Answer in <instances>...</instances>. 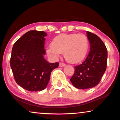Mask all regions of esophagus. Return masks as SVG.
I'll return each mask as SVG.
<instances>
[{
    "label": "esophagus",
    "mask_w": 120,
    "mask_h": 120,
    "mask_svg": "<svg viewBox=\"0 0 120 120\" xmlns=\"http://www.w3.org/2000/svg\"><path fill=\"white\" fill-rule=\"evenodd\" d=\"M65 64L64 63H60V64H59V66H60V67H64L65 66Z\"/></svg>",
    "instance_id": "esophagus-1"
}]
</instances>
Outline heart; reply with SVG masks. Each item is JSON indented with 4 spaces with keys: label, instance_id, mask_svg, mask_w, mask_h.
<instances>
[{
    "label": "heart",
    "instance_id": "b5f03b06",
    "mask_svg": "<svg viewBox=\"0 0 120 120\" xmlns=\"http://www.w3.org/2000/svg\"><path fill=\"white\" fill-rule=\"evenodd\" d=\"M89 40L84 34H62L55 37L51 46L46 48L49 56L57 59L64 53L67 61L77 63L82 60L87 53Z\"/></svg>",
    "mask_w": 120,
    "mask_h": 120
}]
</instances>
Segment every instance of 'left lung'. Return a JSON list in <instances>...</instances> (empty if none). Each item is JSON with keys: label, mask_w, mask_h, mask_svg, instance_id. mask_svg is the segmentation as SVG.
Returning <instances> with one entry per match:
<instances>
[{"label": "left lung", "mask_w": 120, "mask_h": 120, "mask_svg": "<svg viewBox=\"0 0 120 120\" xmlns=\"http://www.w3.org/2000/svg\"><path fill=\"white\" fill-rule=\"evenodd\" d=\"M90 44V51L85 60L75 67V71L70 79L73 86L79 89L94 87L99 83L107 65L108 51L99 37L87 32Z\"/></svg>", "instance_id": "8db88e82"}]
</instances>
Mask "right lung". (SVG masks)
<instances>
[{
  "instance_id": "add662e5",
  "label": "right lung",
  "mask_w": 120,
  "mask_h": 120,
  "mask_svg": "<svg viewBox=\"0 0 120 120\" xmlns=\"http://www.w3.org/2000/svg\"><path fill=\"white\" fill-rule=\"evenodd\" d=\"M47 35L43 31L30 30L16 41L12 49L10 66L16 83L29 91L45 89L51 71L58 62L49 63L44 58Z\"/></svg>"
}]
</instances>
